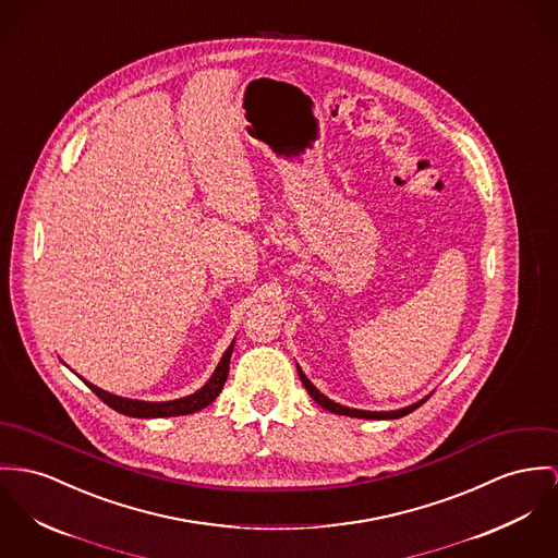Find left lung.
I'll return each instance as SVG.
<instances>
[{
    "label": "left lung",
    "instance_id": "obj_1",
    "mask_svg": "<svg viewBox=\"0 0 558 558\" xmlns=\"http://www.w3.org/2000/svg\"><path fill=\"white\" fill-rule=\"evenodd\" d=\"M298 372H300L301 383L305 386V390L310 392V397L320 405V408H325V410H329V412H333V414H340V416H354V418H378V421H386V418H401V416H408L410 412H414L416 408H421L427 399H423V401H418V403H414V405H410V408H403V410H395V412H363V410H350V408H343L340 403H333L331 399H327L323 392H318L316 390V386L312 385L305 376H303V372H301L300 367H298Z\"/></svg>",
    "mask_w": 558,
    "mask_h": 558
}]
</instances>
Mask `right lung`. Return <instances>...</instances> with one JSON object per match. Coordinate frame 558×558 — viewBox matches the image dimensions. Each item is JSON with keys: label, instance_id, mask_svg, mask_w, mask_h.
Returning a JSON list of instances; mask_svg holds the SVG:
<instances>
[{"label": "right lung", "instance_id": "right-lung-1", "mask_svg": "<svg viewBox=\"0 0 558 558\" xmlns=\"http://www.w3.org/2000/svg\"><path fill=\"white\" fill-rule=\"evenodd\" d=\"M233 352V343L227 348V352L222 354L218 367H216L210 383L204 386L202 390H197L195 395H189L184 399H175V401H159V403H150V401H133V399H123L117 395H110L97 386L85 383L106 405H110L112 410L131 416V418H163V416H182V414H193L206 405H210L218 397V392L222 390V386L227 383L229 376V359Z\"/></svg>", "mask_w": 558, "mask_h": 558}]
</instances>
